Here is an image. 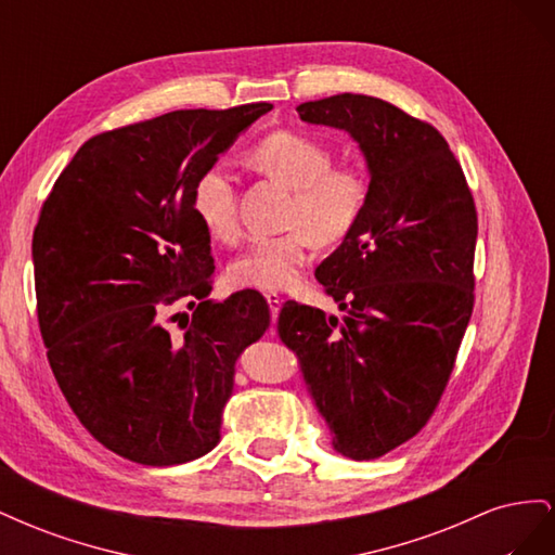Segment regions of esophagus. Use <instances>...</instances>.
<instances>
[{
	"instance_id": "obj_1",
	"label": "esophagus",
	"mask_w": 555,
	"mask_h": 555,
	"mask_svg": "<svg viewBox=\"0 0 555 555\" xmlns=\"http://www.w3.org/2000/svg\"><path fill=\"white\" fill-rule=\"evenodd\" d=\"M266 300H268V308H271V314H273V319L280 314V310H282V304H284V298L282 296H278V294H268L266 296Z\"/></svg>"
}]
</instances>
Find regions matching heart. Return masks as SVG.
I'll return each instance as SVG.
<instances>
[{
  "mask_svg": "<svg viewBox=\"0 0 555 555\" xmlns=\"http://www.w3.org/2000/svg\"><path fill=\"white\" fill-rule=\"evenodd\" d=\"M249 159L266 178L294 190L287 212L292 229L257 238L231 263L229 275L238 287L284 292L312 261L317 241L335 245L357 229L367 201V176L357 164H333V150L324 141L294 129L268 133L249 150ZM194 212L215 238H238L236 188L222 166L196 180Z\"/></svg>",
  "mask_w": 555,
  "mask_h": 555,
  "instance_id": "1",
  "label": "heart"
}]
</instances>
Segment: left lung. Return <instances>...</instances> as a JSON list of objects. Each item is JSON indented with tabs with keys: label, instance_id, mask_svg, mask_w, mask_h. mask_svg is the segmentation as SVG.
Listing matches in <instances>:
<instances>
[{
	"label": "left lung",
	"instance_id": "8db88e82",
	"mask_svg": "<svg viewBox=\"0 0 555 555\" xmlns=\"http://www.w3.org/2000/svg\"><path fill=\"white\" fill-rule=\"evenodd\" d=\"M298 115L349 131L371 184L357 229L314 271L347 317L289 300L278 333L335 451L373 461L440 405L475 308L477 208L442 133L384 99L333 94Z\"/></svg>",
	"mask_w": 555,
	"mask_h": 555
}]
</instances>
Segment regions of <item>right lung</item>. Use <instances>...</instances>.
Returning <instances> with one entry per match:
<instances>
[{
    "instance_id": "add662e5",
    "label": "right lung",
    "mask_w": 555,
    "mask_h": 555,
    "mask_svg": "<svg viewBox=\"0 0 555 555\" xmlns=\"http://www.w3.org/2000/svg\"><path fill=\"white\" fill-rule=\"evenodd\" d=\"M271 108L173 111L96 133L43 201L31 257L48 363L117 456L166 467L222 438L236 361L271 308L255 289L208 298L215 259L194 184Z\"/></svg>"
}]
</instances>
